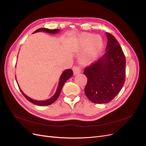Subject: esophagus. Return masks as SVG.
I'll return each mask as SVG.
<instances>
[{
	"mask_svg": "<svg viewBox=\"0 0 146 146\" xmlns=\"http://www.w3.org/2000/svg\"><path fill=\"white\" fill-rule=\"evenodd\" d=\"M73 71L74 75H77L81 72V69L80 68L78 67V66H76V67H74L73 68Z\"/></svg>",
	"mask_w": 146,
	"mask_h": 146,
	"instance_id": "esophagus-1",
	"label": "esophagus"
}]
</instances>
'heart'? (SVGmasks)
<instances>
[{"instance_id":"b5f03b06","label":"heart","mask_w":146,"mask_h":146,"mask_svg":"<svg viewBox=\"0 0 146 146\" xmlns=\"http://www.w3.org/2000/svg\"><path fill=\"white\" fill-rule=\"evenodd\" d=\"M78 49L84 50L79 58L83 64H90L98 58L103 48V40L99 35L83 33L79 35L78 39Z\"/></svg>"}]
</instances>
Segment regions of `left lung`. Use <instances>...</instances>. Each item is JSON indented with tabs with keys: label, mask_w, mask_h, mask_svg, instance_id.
Listing matches in <instances>:
<instances>
[{
	"label": "left lung",
	"mask_w": 146,
	"mask_h": 146,
	"mask_svg": "<svg viewBox=\"0 0 146 146\" xmlns=\"http://www.w3.org/2000/svg\"><path fill=\"white\" fill-rule=\"evenodd\" d=\"M105 34L108 39L105 54L83 72L88 79L85 94L95 104L111 102L125 83V55L116 39L109 33Z\"/></svg>",
	"instance_id": "obj_1"
}]
</instances>
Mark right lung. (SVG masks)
Here are the masks:
<instances>
[{
    "label": "right lung",
    "instance_id": "1",
    "mask_svg": "<svg viewBox=\"0 0 146 146\" xmlns=\"http://www.w3.org/2000/svg\"><path fill=\"white\" fill-rule=\"evenodd\" d=\"M60 31V29L50 30V29H46V28H41V29H39L36 30V31H35L33 33L42 32H46V33H50V34H57L58 33H59ZM72 75H73V71L72 69H68L64 70V71L62 72V74H61V76L60 77L58 85V86H57V89L56 90L55 93L53 95L50 99H47V100H35V99H33L32 98H29V97H28L27 95L25 94L24 92L21 90V88L19 86V84H18V83H17V80H16V82H17V85H18L20 91L22 92V94L24 96L25 98L27 99L29 102H32V104H33L35 105H36L46 106V105H49L53 104L57 100V99L58 98V97H59L60 94L61 92V90H62L64 83H66V81L69 80V79L72 76Z\"/></svg>",
    "mask_w": 146,
    "mask_h": 146
}]
</instances>
